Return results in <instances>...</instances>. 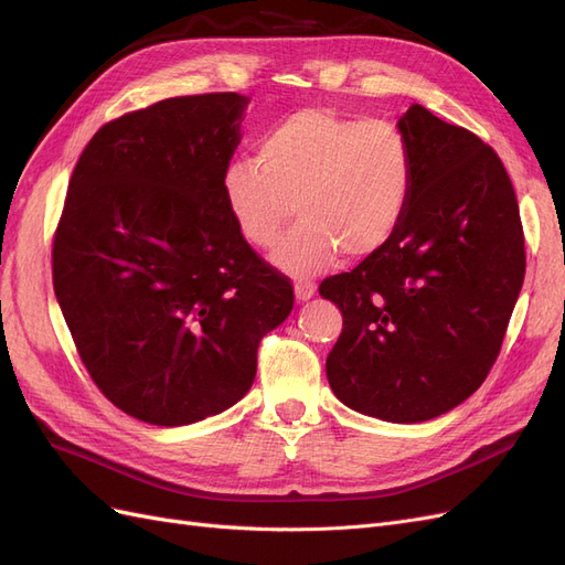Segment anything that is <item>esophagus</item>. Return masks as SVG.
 Masks as SVG:
<instances>
[{
	"mask_svg": "<svg viewBox=\"0 0 565 565\" xmlns=\"http://www.w3.org/2000/svg\"><path fill=\"white\" fill-rule=\"evenodd\" d=\"M316 296V284L309 279H296V298L300 302H307Z\"/></svg>",
	"mask_w": 565,
	"mask_h": 565,
	"instance_id": "1",
	"label": "esophagus"
}]
</instances>
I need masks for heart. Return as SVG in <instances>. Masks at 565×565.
<instances>
[{
  "label": "heart",
  "instance_id": "heart-1",
  "mask_svg": "<svg viewBox=\"0 0 565 565\" xmlns=\"http://www.w3.org/2000/svg\"><path fill=\"white\" fill-rule=\"evenodd\" d=\"M415 178L406 134L390 119H358L330 108L281 117L256 159L226 168L224 191L242 235L273 249L298 214L302 224L273 260L290 275L328 267L339 252L366 258L397 233Z\"/></svg>",
  "mask_w": 565,
  "mask_h": 565
}]
</instances>
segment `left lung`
Wrapping results in <instances>:
<instances>
[{
  "label": "left lung",
  "mask_w": 565,
  "mask_h": 565,
  "mask_svg": "<svg viewBox=\"0 0 565 565\" xmlns=\"http://www.w3.org/2000/svg\"><path fill=\"white\" fill-rule=\"evenodd\" d=\"M415 178L383 249L318 292L343 313L326 372L339 402L425 423L469 399L499 358L524 284L518 195L499 154L423 106L399 119Z\"/></svg>",
  "instance_id": "obj_1"
}]
</instances>
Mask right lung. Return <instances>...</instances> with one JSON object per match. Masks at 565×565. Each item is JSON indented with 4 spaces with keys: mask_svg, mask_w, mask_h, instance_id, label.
I'll return each mask as SVG.
<instances>
[{
    "mask_svg": "<svg viewBox=\"0 0 565 565\" xmlns=\"http://www.w3.org/2000/svg\"><path fill=\"white\" fill-rule=\"evenodd\" d=\"M247 102L212 92L121 115L68 180L55 296L96 387L142 423L191 425L242 399L296 300L226 201Z\"/></svg>",
    "mask_w": 565,
    "mask_h": 565,
    "instance_id": "1",
    "label": "right lung"
}]
</instances>
